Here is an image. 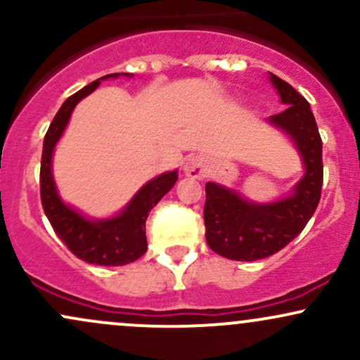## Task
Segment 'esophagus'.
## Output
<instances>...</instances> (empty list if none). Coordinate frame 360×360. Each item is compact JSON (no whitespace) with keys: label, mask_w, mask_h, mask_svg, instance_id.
I'll return each instance as SVG.
<instances>
[{"label":"esophagus","mask_w":360,"mask_h":360,"mask_svg":"<svg viewBox=\"0 0 360 360\" xmlns=\"http://www.w3.org/2000/svg\"><path fill=\"white\" fill-rule=\"evenodd\" d=\"M184 172L186 176L194 177V179H201V177H205L206 172L205 160L201 157H191V159H188L184 162Z\"/></svg>","instance_id":"1"}]
</instances>
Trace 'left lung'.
I'll return each mask as SVG.
<instances>
[{
    "mask_svg": "<svg viewBox=\"0 0 360 360\" xmlns=\"http://www.w3.org/2000/svg\"><path fill=\"white\" fill-rule=\"evenodd\" d=\"M271 81L288 108L272 115L269 122L292 139L303 159L304 176L291 196L269 205L250 203L232 189L206 183V242L218 255L232 260L250 262L284 249L307 226L320 203L323 146L309 103L281 77L271 74Z\"/></svg>",
    "mask_w": 360,
    "mask_h": 360,
    "instance_id": "1",
    "label": "left lung"
}]
</instances>
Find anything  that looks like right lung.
I'll return each mask as SVG.
<instances>
[{"label":"right lung","instance_id":"add662e5","mask_svg":"<svg viewBox=\"0 0 360 360\" xmlns=\"http://www.w3.org/2000/svg\"><path fill=\"white\" fill-rule=\"evenodd\" d=\"M118 76V72L103 76L64 101L45 134L40 164V200L53 232L76 257L96 266H125L146 254V220L148 212L162 200L164 194L171 191L177 181V171L157 176L142 186L122 213L108 220H88L76 210L62 203L52 177L53 147L68 125L74 106L93 93L100 86V81ZM123 76L130 77V74Z\"/></svg>","mask_w":360,"mask_h":360}]
</instances>
